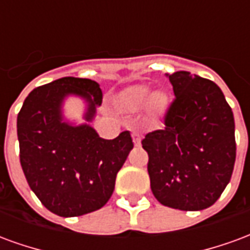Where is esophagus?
<instances>
[{
  "label": "esophagus",
  "mask_w": 250,
  "mask_h": 250,
  "mask_svg": "<svg viewBox=\"0 0 250 250\" xmlns=\"http://www.w3.org/2000/svg\"><path fill=\"white\" fill-rule=\"evenodd\" d=\"M141 135H139V132H136V131H132V141L135 143V146H139L141 145Z\"/></svg>",
  "instance_id": "obj_1"
}]
</instances>
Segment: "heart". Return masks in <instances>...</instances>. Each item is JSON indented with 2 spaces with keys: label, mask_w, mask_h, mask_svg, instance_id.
Instances as JSON below:
<instances>
[{
  "label": "heart",
  "mask_w": 250,
  "mask_h": 250,
  "mask_svg": "<svg viewBox=\"0 0 250 250\" xmlns=\"http://www.w3.org/2000/svg\"><path fill=\"white\" fill-rule=\"evenodd\" d=\"M148 102V109L151 114H159L167 104V98L163 92H154L146 85H134L127 89L120 98L122 107L128 111H139Z\"/></svg>",
  "instance_id": "obj_1"
}]
</instances>
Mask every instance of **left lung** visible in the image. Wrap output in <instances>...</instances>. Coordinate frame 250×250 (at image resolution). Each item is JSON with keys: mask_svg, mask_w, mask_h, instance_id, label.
<instances>
[{"mask_svg": "<svg viewBox=\"0 0 250 250\" xmlns=\"http://www.w3.org/2000/svg\"><path fill=\"white\" fill-rule=\"evenodd\" d=\"M166 76L175 99L162 128L142 141L148 154L151 191L168 208L204 210L220 198L231 178L233 112L215 83L186 71Z\"/></svg>", "mask_w": 250, "mask_h": 250, "instance_id": "left-lung-1", "label": "left lung"}]
</instances>
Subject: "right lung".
<instances>
[{
  "instance_id": "right-lung-1",
  "label": "right lung",
  "mask_w": 250,
  "mask_h": 250,
  "mask_svg": "<svg viewBox=\"0 0 250 250\" xmlns=\"http://www.w3.org/2000/svg\"><path fill=\"white\" fill-rule=\"evenodd\" d=\"M68 96L86 102L85 124L75 125L63 118L62 105ZM102 100L96 82L62 77L35 88L17 116L25 178L41 204L60 217H77L103 208L134 147L130 131L103 139L89 125Z\"/></svg>"
}]
</instances>
